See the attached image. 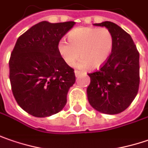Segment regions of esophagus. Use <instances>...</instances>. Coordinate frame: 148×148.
Here are the masks:
<instances>
[{"label": "esophagus", "instance_id": "esophagus-1", "mask_svg": "<svg viewBox=\"0 0 148 148\" xmlns=\"http://www.w3.org/2000/svg\"><path fill=\"white\" fill-rule=\"evenodd\" d=\"M74 74H75V76H76V77H78V76L80 74V72H79V71H78V70H74Z\"/></svg>", "mask_w": 148, "mask_h": 148}]
</instances>
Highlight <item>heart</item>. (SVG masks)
Returning <instances> with one entry per match:
<instances>
[{"label": "heart", "mask_w": 148, "mask_h": 148, "mask_svg": "<svg viewBox=\"0 0 148 148\" xmlns=\"http://www.w3.org/2000/svg\"><path fill=\"white\" fill-rule=\"evenodd\" d=\"M69 42L61 40L58 43V52L64 61L73 66L75 61L79 69H99L112 54L114 40L112 32L107 28L78 27L68 35Z\"/></svg>", "instance_id": "b5f03b06"}]
</instances>
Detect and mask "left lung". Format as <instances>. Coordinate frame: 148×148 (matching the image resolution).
<instances>
[{
    "label": "left lung",
    "instance_id": "obj_1",
    "mask_svg": "<svg viewBox=\"0 0 148 148\" xmlns=\"http://www.w3.org/2000/svg\"><path fill=\"white\" fill-rule=\"evenodd\" d=\"M93 25L109 29L114 45L106 63L99 70L88 74V100L99 112L117 114L124 111L138 94L139 53L131 36L118 25L110 21Z\"/></svg>",
    "mask_w": 148,
    "mask_h": 148
}]
</instances>
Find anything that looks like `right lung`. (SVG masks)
Returning <instances> with one entry per match:
<instances>
[{
	"label": "right lung",
	"instance_id": "obj_1",
	"mask_svg": "<svg viewBox=\"0 0 148 148\" xmlns=\"http://www.w3.org/2000/svg\"><path fill=\"white\" fill-rule=\"evenodd\" d=\"M75 22L41 21L20 36L10 60V81L19 106L45 118L60 112L75 83L74 69L58 52V43Z\"/></svg>",
	"mask_w": 148,
	"mask_h": 148
}]
</instances>
